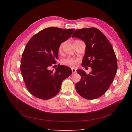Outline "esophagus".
<instances>
[{
	"label": "esophagus",
	"instance_id": "34e87169",
	"mask_svg": "<svg viewBox=\"0 0 132 132\" xmlns=\"http://www.w3.org/2000/svg\"><path fill=\"white\" fill-rule=\"evenodd\" d=\"M71 71H72V73H73L76 72V69H75V68H72V69H71Z\"/></svg>",
	"mask_w": 132,
	"mask_h": 132
}]
</instances>
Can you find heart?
<instances>
[{"instance_id":"heart-1","label":"heart","mask_w":132,"mask_h":132,"mask_svg":"<svg viewBox=\"0 0 132 132\" xmlns=\"http://www.w3.org/2000/svg\"><path fill=\"white\" fill-rule=\"evenodd\" d=\"M63 45H64V43H62L60 45V46L59 47V51H61L62 50ZM78 61L77 59H73L72 57H67V58L63 59L62 61V64H63L64 65L69 66L71 68H73L76 66V65L77 64Z\"/></svg>"}]
</instances>
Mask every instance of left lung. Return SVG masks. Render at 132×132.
Returning a JSON list of instances; mask_svg holds the SVG:
<instances>
[{
  "label": "left lung",
  "instance_id": "1",
  "mask_svg": "<svg viewBox=\"0 0 132 132\" xmlns=\"http://www.w3.org/2000/svg\"><path fill=\"white\" fill-rule=\"evenodd\" d=\"M72 37L80 39L86 43L82 66L92 68L88 75L83 70H77L81 79L75 85V88L84 98L97 99L108 90L117 71V60L113 48L104 34L96 28L77 29Z\"/></svg>",
  "mask_w": 132,
  "mask_h": 132
}]
</instances>
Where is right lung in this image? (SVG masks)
Listing matches in <instances>:
<instances>
[{"instance_id": "add662e5", "label": "right lung", "mask_w": 132, "mask_h": 132, "mask_svg": "<svg viewBox=\"0 0 132 132\" xmlns=\"http://www.w3.org/2000/svg\"><path fill=\"white\" fill-rule=\"evenodd\" d=\"M75 29H44L33 35L27 44L21 60L20 70L26 88L32 95L48 100L59 93L62 81L71 74L70 68L58 65L55 71L59 47L70 37Z\"/></svg>"}]
</instances>
